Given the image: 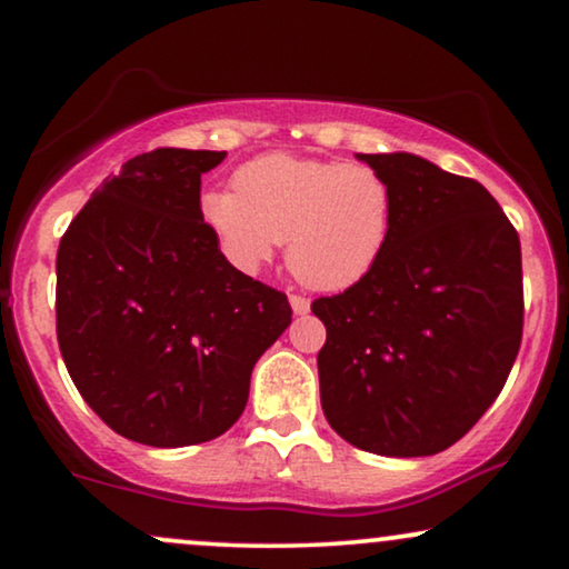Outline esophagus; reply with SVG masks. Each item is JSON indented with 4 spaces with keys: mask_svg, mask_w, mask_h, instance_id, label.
<instances>
[{
    "mask_svg": "<svg viewBox=\"0 0 569 569\" xmlns=\"http://www.w3.org/2000/svg\"><path fill=\"white\" fill-rule=\"evenodd\" d=\"M290 306H292V310L298 316H306L308 310H310V300L302 298V295H290Z\"/></svg>",
    "mask_w": 569,
    "mask_h": 569,
    "instance_id": "1",
    "label": "esophagus"
}]
</instances>
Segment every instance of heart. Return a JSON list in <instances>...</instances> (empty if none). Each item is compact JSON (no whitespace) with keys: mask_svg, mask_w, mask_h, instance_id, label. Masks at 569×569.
I'll return each instance as SVG.
<instances>
[{"mask_svg":"<svg viewBox=\"0 0 569 569\" xmlns=\"http://www.w3.org/2000/svg\"><path fill=\"white\" fill-rule=\"evenodd\" d=\"M201 217L238 269L256 271L287 238L292 274L313 290L339 292L383 259L396 193L362 162L274 152L246 162L236 191H207Z\"/></svg>","mask_w":569,"mask_h":569,"instance_id":"1","label":"heart"}]
</instances>
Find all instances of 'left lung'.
Here are the masks:
<instances>
[{
  "label": "left lung",
  "instance_id": "1",
  "mask_svg": "<svg viewBox=\"0 0 569 569\" xmlns=\"http://www.w3.org/2000/svg\"><path fill=\"white\" fill-rule=\"evenodd\" d=\"M396 193L383 259L310 310L321 407L355 448L440 453L500 396L523 337L520 240L492 193L409 152L360 154Z\"/></svg>",
  "mask_w": 569,
  "mask_h": 569
}]
</instances>
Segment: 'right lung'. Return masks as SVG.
I'll list each match as a JSON object with an SVG mask.
<instances>
[{"label": "right lung", "mask_w": 569, "mask_h": 569, "mask_svg": "<svg viewBox=\"0 0 569 569\" xmlns=\"http://www.w3.org/2000/svg\"><path fill=\"white\" fill-rule=\"evenodd\" d=\"M224 152L127 160L57 253V339L77 391L123 438L183 448L243 415L251 370L292 321L287 295L224 259L201 173Z\"/></svg>", "instance_id": "1"}]
</instances>
